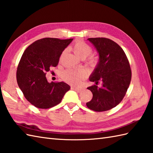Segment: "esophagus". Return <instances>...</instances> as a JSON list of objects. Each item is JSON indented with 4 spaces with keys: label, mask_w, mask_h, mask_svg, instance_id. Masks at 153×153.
I'll return each instance as SVG.
<instances>
[{
    "label": "esophagus",
    "mask_w": 153,
    "mask_h": 153,
    "mask_svg": "<svg viewBox=\"0 0 153 153\" xmlns=\"http://www.w3.org/2000/svg\"><path fill=\"white\" fill-rule=\"evenodd\" d=\"M73 89L74 90H75V91L77 92H80L83 90V88H77V87H73Z\"/></svg>",
    "instance_id": "1"
}]
</instances>
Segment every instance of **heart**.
<instances>
[{
	"instance_id": "b5f03b06",
	"label": "heart",
	"mask_w": 153,
	"mask_h": 153,
	"mask_svg": "<svg viewBox=\"0 0 153 153\" xmlns=\"http://www.w3.org/2000/svg\"><path fill=\"white\" fill-rule=\"evenodd\" d=\"M72 50L78 57L81 59H85L91 53L92 48L88 44H87L82 40H78L73 45ZM65 55L63 51L61 55V60ZM96 63V59L94 57H90L88 59V63L90 65L94 66ZM63 79L66 82L73 85H78L82 82V80L85 78V72L82 69H74V68H68L65 70L62 74Z\"/></svg>"
}]
</instances>
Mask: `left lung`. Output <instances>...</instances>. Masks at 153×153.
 <instances>
[{
	"mask_svg": "<svg viewBox=\"0 0 153 153\" xmlns=\"http://www.w3.org/2000/svg\"><path fill=\"white\" fill-rule=\"evenodd\" d=\"M97 49L100 61L90 81L96 85L89 86L92 99L86 106L95 111H105L116 107L122 101L131 80V70L129 60L121 47L105 37L88 38ZM102 86L99 88L97 83Z\"/></svg>",
	"mask_w": 153,
	"mask_h": 153,
	"instance_id": "8db88e82",
	"label": "left lung"
}]
</instances>
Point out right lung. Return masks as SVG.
<instances>
[{"instance_id":"1","label":"right lung","mask_w":153,"mask_h":153,"mask_svg":"<svg viewBox=\"0 0 153 153\" xmlns=\"http://www.w3.org/2000/svg\"><path fill=\"white\" fill-rule=\"evenodd\" d=\"M73 39H38L27 47L22 55L17 67V82L24 97L35 107H53L70 90V86L63 82H48L45 75L51 67L57 66L62 53Z\"/></svg>"}]
</instances>
